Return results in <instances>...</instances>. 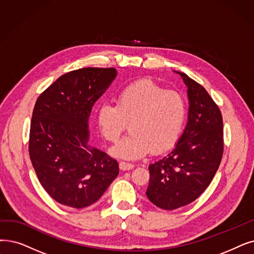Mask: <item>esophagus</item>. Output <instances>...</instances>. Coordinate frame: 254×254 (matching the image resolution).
I'll return each instance as SVG.
<instances>
[{
  "instance_id": "obj_1",
  "label": "esophagus",
  "mask_w": 254,
  "mask_h": 254,
  "mask_svg": "<svg viewBox=\"0 0 254 254\" xmlns=\"http://www.w3.org/2000/svg\"><path fill=\"white\" fill-rule=\"evenodd\" d=\"M134 167H135L134 164H130V163H127V162H120L119 163V168L121 170H124V171L130 170V169H133Z\"/></svg>"
}]
</instances>
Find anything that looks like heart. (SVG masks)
<instances>
[{
	"label": "heart",
	"instance_id": "obj_1",
	"mask_svg": "<svg viewBox=\"0 0 254 254\" xmlns=\"http://www.w3.org/2000/svg\"><path fill=\"white\" fill-rule=\"evenodd\" d=\"M187 117L182 94L165 91L150 80L137 81L124 88L116 106L105 104L97 114L98 127L110 142H117L130 124V135L112 149L115 156L136 160L148 152L170 149L181 137Z\"/></svg>",
	"mask_w": 254,
	"mask_h": 254
}]
</instances>
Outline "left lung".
Returning a JSON list of instances; mask_svg holds the SVG:
<instances>
[{
    "mask_svg": "<svg viewBox=\"0 0 254 254\" xmlns=\"http://www.w3.org/2000/svg\"><path fill=\"white\" fill-rule=\"evenodd\" d=\"M188 87V123L175 147L149 165L148 199L160 208L176 209L193 202L207 188L221 163L223 119L204 88L184 72Z\"/></svg>",
    "mask_w": 254,
    "mask_h": 254,
    "instance_id": "8db88e82",
    "label": "left lung"
}]
</instances>
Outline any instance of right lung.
Masks as SVG:
<instances>
[{
	"label": "right lung",
	"instance_id": "add662e5",
	"mask_svg": "<svg viewBox=\"0 0 254 254\" xmlns=\"http://www.w3.org/2000/svg\"><path fill=\"white\" fill-rule=\"evenodd\" d=\"M115 76L113 67L72 70L37 98L30 159L43 189L61 204L74 208L93 204L119 173L116 160L88 143L92 107Z\"/></svg>",
	"mask_w": 254,
	"mask_h": 254
}]
</instances>
